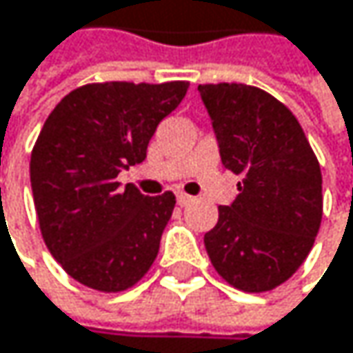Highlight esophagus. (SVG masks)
Here are the masks:
<instances>
[{
    "label": "esophagus",
    "mask_w": 353,
    "mask_h": 353,
    "mask_svg": "<svg viewBox=\"0 0 353 353\" xmlns=\"http://www.w3.org/2000/svg\"><path fill=\"white\" fill-rule=\"evenodd\" d=\"M176 198L179 206H185V204H190V202H192V196H188V194H183V192H177Z\"/></svg>",
    "instance_id": "esophagus-1"
}]
</instances>
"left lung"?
Here are the masks:
<instances>
[{
  "label": "left lung",
  "instance_id": "obj_1",
  "mask_svg": "<svg viewBox=\"0 0 353 353\" xmlns=\"http://www.w3.org/2000/svg\"><path fill=\"white\" fill-rule=\"evenodd\" d=\"M221 161L241 174L239 194L219 206L204 235L214 270L235 288L265 292L307 259L323 216L321 168L294 114L243 83L198 85Z\"/></svg>",
  "mask_w": 353,
  "mask_h": 353
}]
</instances>
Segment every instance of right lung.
Returning <instances> with one entry per match:
<instances>
[{"label": "right lung", "mask_w": 353, "mask_h": 353, "mask_svg": "<svg viewBox=\"0 0 353 353\" xmlns=\"http://www.w3.org/2000/svg\"><path fill=\"white\" fill-rule=\"evenodd\" d=\"M188 85L92 83L46 118L30 157L36 214L48 251L83 286L120 292L153 265L176 196H143L116 177L145 161L157 124Z\"/></svg>", "instance_id": "obj_1"}]
</instances>
